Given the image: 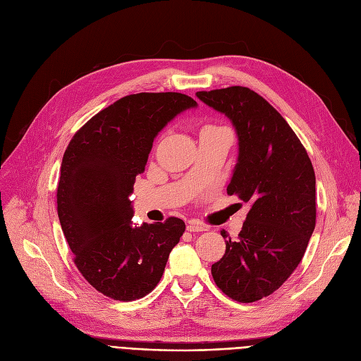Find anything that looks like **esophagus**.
<instances>
[{"label": "esophagus", "mask_w": 361, "mask_h": 361, "mask_svg": "<svg viewBox=\"0 0 361 361\" xmlns=\"http://www.w3.org/2000/svg\"><path fill=\"white\" fill-rule=\"evenodd\" d=\"M187 230L193 231V233H195V231H207L208 227H207L205 224H202V223L196 221V219H192V221L187 223Z\"/></svg>", "instance_id": "obj_1"}]
</instances>
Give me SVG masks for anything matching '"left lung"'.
I'll return each mask as SVG.
<instances>
[{
  "label": "left lung",
  "instance_id": "obj_1",
  "mask_svg": "<svg viewBox=\"0 0 361 361\" xmlns=\"http://www.w3.org/2000/svg\"><path fill=\"white\" fill-rule=\"evenodd\" d=\"M196 97L230 119L238 162L227 187L250 203L236 240L212 264L216 286L231 300L254 302L285 283L301 262L316 227V176L289 123L246 87L197 91Z\"/></svg>",
  "mask_w": 361,
  "mask_h": 361
}]
</instances>
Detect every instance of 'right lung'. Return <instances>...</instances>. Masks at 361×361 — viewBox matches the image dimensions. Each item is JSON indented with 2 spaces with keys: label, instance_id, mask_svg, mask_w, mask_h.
<instances>
[{
  "label": "right lung",
  "instance_id": "1",
  "mask_svg": "<svg viewBox=\"0 0 361 361\" xmlns=\"http://www.w3.org/2000/svg\"><path fill=\"white\" fill-rule=\"evenodd\" d=\"M197 103L180 92H138L92 116L63 154L57 187L61 230L78 270L116 301L154 289L183 236V219L133 224L137 174L145 171L153 140Z\"/></svg>",
  "mask_w": 361,
  "mask_h": 361
}]
</instances>
